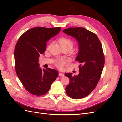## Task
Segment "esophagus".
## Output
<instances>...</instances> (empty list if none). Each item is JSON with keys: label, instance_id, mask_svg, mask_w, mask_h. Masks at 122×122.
Returning a JSON list of instances; mask_svg holds the SVG:
<instances>
[{"label": "esophagus", "instance_id": "esophagus-1", "mask_svg": "<svg viewBox=\"0 0 122 122\" xmlns=\"http://www.w3.org/2000/svg\"><path fill=\"white\" fill-rule=\"evenodd\" d=\"M58 75L60 76H61V77H64V76H65V75H64V74H63V73H58Z\"/></svg>", "mask_w": 122, "mask_h": 122}]
</instances>
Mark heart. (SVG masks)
<instances>
[{"label": "heart", "mask_w": 122, "mask_h": 122, "mask_svg": "<svg viewBox=\"0 0 122 122\" xmlns=\"http://www.w3.org/2000/svg\"><path fill=\"white\" fill-rule=\"evenodd\" d=\"M59 43L62 48H66L69 51L71 50L74 46V43L72 41L67 38H62L59 40ZM55 65L58 68H61L65 64V61L62 59H58L55 61Z\"/></svg>", "instance_id": "1"}]
</instances>
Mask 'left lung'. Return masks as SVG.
<instances>
[{
	"label": "left lung",
	"instance_id": "left-lung-1",
	"mask_svg": "<svg viewBox=\"0 0 122 122\" xmlns=\"http://www.w3.org/2000/svg\"><path fill=\"white\" fill-rule=\"evenodd\" d=\"M62 31L77 40L79 52L75 60L80 64L78 75L65 74L70 79L66 92L70 98L81 99L94 90L100 78L105 61L102 46L97 35L84 28L70 27Z\"/></svg>",
	"mask_w": 122,
	"mask_h": 122
}]
</instances>
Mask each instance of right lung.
Wrapping results in <instances>:
<instances>
[{
  "instance_id": "add662e5",
  "label": "right lung",
  "mask_w": 122,
  "mask_h": 122,
  "mask_svg": "<svg viewBox=\"0 0 122 122\" xmlns=\"http://www.w3.org/2000/svg\"><path fill=\"white\" fill-rule=\"evenodd\" d=\"M61 27H36L25 32L18 39L14 51L17 75L29 93L36 96L47 93L58 76L54 69L43 70L38 63L40 54L46 50L50 38L60 32Z\"/></svg>"
}]
</instances>
